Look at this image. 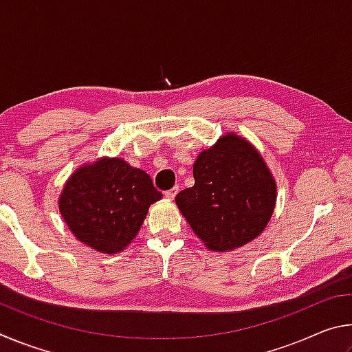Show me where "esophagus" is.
Masks as SVG:
<instances>
[{
  "mask_svg": "<svg viewBox=\"0 0 352 352\" xmlns=\"http://www.w3.org/2000/svg\"><path fill=\"white\" fill-rule=\"evenodd\" d=\"M177 192H178V186H175V188H172V189H169V190H166L164 192V197L166 199H169V200H172L177 195Z\"/></svg>",
  "mask_w": 352,
  "mask_h": 352,
  "instance_id": "1",
  "label": "esophagus"
}]
</instances>
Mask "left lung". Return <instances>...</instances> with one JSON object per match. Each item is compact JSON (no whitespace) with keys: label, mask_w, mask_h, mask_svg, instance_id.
I'll return each instance as SVG.
<instances>
[{"label":"left lung","mask_w":352,"mask_h":352,"mask_svg":"<svg viewBox=\"0 0 352 352\" xmlns=\"http://www.w3.org/2000/svg\"><path fill=\"white\" fill-rule=\"evenodd\" d=\"M194 186L175 197L178 210L206 248L230 252L252 242L269 223L276 183L253 144L226 133L199 153Z\"/></svg>","instance_id":"left-lung-1"}]
</instances>
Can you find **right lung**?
I'll return each mask as SVG.
<instances>
[{"label":"right lung","mask_w":352,"mask_h":352,"mask_svg":"<svg viewBox=\"0 0 352 352\" xmlns=\"http://www.w3.org/2000/svg\"><path fill=\"white\" fill-rule=\"evenodd\" d=\"M162 197L144 170L122 158H100L68 178L58 210L80 242L116 254L135 239L148 206Z\"/></svg>","instance_id":"1"}]
</instances>
